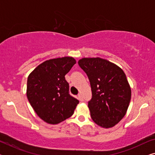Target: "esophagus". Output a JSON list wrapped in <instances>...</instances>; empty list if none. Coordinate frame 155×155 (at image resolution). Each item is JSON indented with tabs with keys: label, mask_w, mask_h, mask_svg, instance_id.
<instances>
[{
	"label": "esophagus",
	"mask_w": 155,
	"mask_h": 155,
	"mask_svg": "<svg viewBox=\"0 0 155 155\" xmlns=\"http://www.w3.org/2000/svg\"><path fill=\"white\" fill-rule=\"evenodd\" d=\"M78 99H79L80 101H83V97H82V94H78Z\"/></svg>",
	"instance_id": "34e87169"
}]
</instances>
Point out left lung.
<instances>
[{"label":"left lung","instance_id":"1","mask_svg":"<svg viewBox=\"0 0 155 155\" xmlns=\"http://www.w3.org/2000/svg\"><path fill=\"white\" fill-rule=\"evenodd\" d=\"M78 64L90 82L91 118L102 128L114 127L126 115L130 101L131 89L126 74L118 65L99 57L83 58Z\"/></svg>","mask_w":155,"mask_h":155}]
</instances>
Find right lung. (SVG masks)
<instances>
[{
  "label": "right lung",
  "instance_id": "1",
  "mask_svg": "<svg viewBox=\"0 0 155 155\" xmlns=\"http://www.w3.org/2000/svg\"><path fill=\"white\" fill-rule=\"evenodd\" d=\"M76 63L65 56L44 61L27 78V97L38 116L49 124H58L71 117L79 103L69 94L65 75Z\"/></svg>",
  "mask_w": 155,
  "mask_h": 155
}]
</instances>
